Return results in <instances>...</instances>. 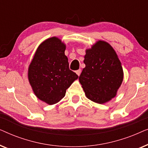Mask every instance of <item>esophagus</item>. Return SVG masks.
<instances>
[{
  "label": "esophagus",
  "mask_w": 148,
  "mask_h": 148,
  "mask_svg": "<svg viewBox=\"0 0 148 148\" xmlns=\"http://www.w3.org/2000/svg\"><path fill=\"white\" fill-rule=\"evenodd\" d=\"M81 72H82V71H81V69L77 70L76 71H75V73H76L77 75L78 76H79V75H80V74H81Z\"/></svg>",
  "instance_id": "esophagus-1"
}]
</instances>
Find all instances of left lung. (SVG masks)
Listing matches in <instances>:
<instances>
[{"mask_svg": "<svg viewBox=\"0 0 148 148\" xmlns=\"http://www.w3.org/2000/svg\"><path fill=\"white\" fill-rule=\"evenodd\" d=\"M79 79L86 96L98 104L116 96L123 80V70L118 56L108 42L99 40L87 49Z\"/></svg>", "mask_w": 148, "mask_h": 148, "instance_id": "1", "label": "left lung"}]
</instances>
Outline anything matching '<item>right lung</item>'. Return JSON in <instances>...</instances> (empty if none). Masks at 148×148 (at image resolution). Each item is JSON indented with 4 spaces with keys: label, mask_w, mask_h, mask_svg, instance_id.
<instances>
[{
    "label": "right lung",
    "mask_w": 148,
    "mask_h": 148,
    "mask_svg": "<svg viewBox=\"0 0 148 148\" xmlns=\"http://www.w3.org/2000/svg\"><path fill=\"white\" fill-rule=\"evenodd\" d=\"M66 46L56 37L44 41L28 69V79L38 99L52 105L65 96L66 90L78 78L69 68Z\"/></svg>",
    "instance_id": "1"
}]
</instances>
